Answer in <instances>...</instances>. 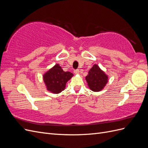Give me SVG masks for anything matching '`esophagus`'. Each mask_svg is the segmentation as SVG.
Listing matches in <instances>:
<instances>
[{
    "label": "esophagus",
    "instance_id": "obj_1",
    "mask_svg": "<svg viewBox=\"0 0 148 148\" xmlns=\"http://www.w3.org/2000/svg\"><path fill=\"white\" fill-rule=\"evenodd\" d=\"M74 73H75V74H79V70H74Z\"/></svg>",
    "mask_w": 148,
    "mask_h": 148
}]
</instances>
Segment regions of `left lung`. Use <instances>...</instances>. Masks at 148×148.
Wrapping results in <instances>:
<instances>
[{
	"instance_id": "8db88e82",
	"label": "left lung",
	"mask_w": 148,
	"mask_h": 148,
	"mask_svg": "<svg viewBox=\"0 0 148 148\" xmlns=\"http://www.w3.org/2000/svg\"><path fill=\"white\" fill-rule=\"evenodd\" d=\"M88 86L92 91H100L108 81V77L97 65H94L86 77Z\"/></svg>"
}]
</instances>
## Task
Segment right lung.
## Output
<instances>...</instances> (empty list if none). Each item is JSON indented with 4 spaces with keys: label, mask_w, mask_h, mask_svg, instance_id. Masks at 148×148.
Here are the masks:
<instances>
[{
    "label": "right lung",
    "mask_w": 148,
    "mask_h": 148,
    "mask_svg": "<svg viewBox=\"0 0 148 148\" xmlns=\"http://www.w3.org/2000/svg\"><path fill=\"white\" fill-rule=\"evenodd\" d=\"M73 75L72 73L64 71L59 64H56L44 75L43 79L47 90L58 94L64 90L66 82Z\"/></svg>",
    "instance_id": "add662e5"
}]
</instances>
